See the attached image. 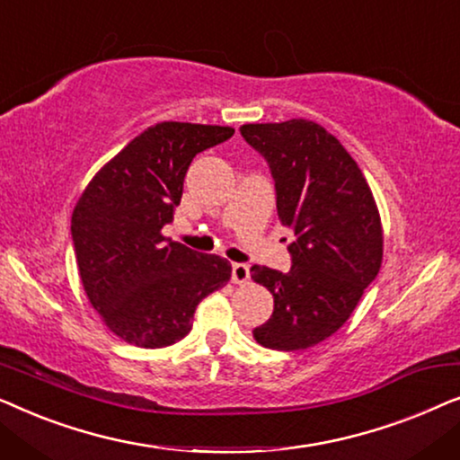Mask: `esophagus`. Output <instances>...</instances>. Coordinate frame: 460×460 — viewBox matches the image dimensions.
Instances as JSON below:
<instances>
[{
    "mask_svg": "<svg viewBox=\"0 0 460 460\" xmlns=\"http://www.w3.org/2000/svg\"><path fill=\"white\" fill-rule=\"evenodd\" d=\"M249 280V266L247 263H232V282L243 285Z\"/></svg>",
    "mask_w": 460,
    "mask_h": 460,
    "instance_id": "1",
    "label": "esophagus"
}]
</instances>
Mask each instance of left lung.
<instances>
[{"label": "left lung", "instance_id": "1", "mask_svg": "<svg viewBox=\"0 0 460 460\" xmlns=\"http://www.w3.org/2000/svg\"><path fill=\"white\" fill-rule=\"evenodd\" d=\"M241 136L266 159L279 217L293 232L288 272L251 268V279L274 297L272 316L253 337L270 349L312 348L343 326L379 274L383 232L373 192L341 142L318 123H249Z\"/></svg>", "mask_w": 460, "mask_h": 460}]
</instances>
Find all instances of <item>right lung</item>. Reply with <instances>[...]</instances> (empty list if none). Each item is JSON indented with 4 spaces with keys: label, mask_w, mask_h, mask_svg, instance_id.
<instances>
[{
    "label": "right lung",
    "mask_w": 460,
    "mask_h": 460,
    "mask_svg": "<svg viewBox=\"0 0 460 460\" xmlns=\"http://www.w3.org/2000/svg\"><path fill=\"white\" fill-rule=\"evenodd\" d=\"M232 128L165 121L100 169L73 211L84 288L106 326L137 348H167L192 329L194 310L230 280V263L161 234L173 222L194 156Z\"/></svg>",
    "instance_id": "1"
}]
</instances>
